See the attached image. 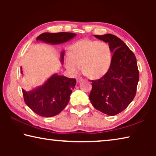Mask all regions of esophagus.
<instances>
[{
    "label": "esophagus",
    "mask_w": 156,
    "mask_h": 156,
    "mask_svg": "<svg viewBox=\"0 0 156 156\" xmlns=\"http://www.w3.org/2000/svg\"><path fill=\"white\" fill-rule=\"evenodd\" d=\"M81 81H83V78H77V83L78 84L80 83Z\"/></svg>",
    "instance_id": "obj_1"
}]
</instances>
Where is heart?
Segmentation results:
<instances>
[{
	"label": "heart",
	"instance_id": "obj_1",
	"mask_svg": "<svg viewBox=\"0 0 156 156\" xmlns=\"http://www.w3.org/2000/svg\"><path fill=\"white\" fill-rule=\"evenodd\" d=\"M112 60V49L107 43L83 39L71 47L70 56L65 58V66L72 74L77 73L81 66L84 75L98 79L107 73Z\"/></svg>",
	"mask_w": 156,
	"mask_h": 156
}]
</instances>
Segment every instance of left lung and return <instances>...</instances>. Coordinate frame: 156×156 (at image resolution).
I'll list each match as a JSON object with an SVG mask.
<instances>
[{
  "label": "left lung",
  "mask_w": 156,
  "mask_h": 156,
  "mask_svg": "<svg viewBox=\"0 0 156 156\" xmlns=\"http://www.w3.org/2000/svg\"><path fill=\"white\" fill-rule=\"evenodd\" d=\"M94 36L108 43L113 53L112 64L103 77L91 80L89 100L95 109L108 115L125 110L136 96L139 72L135 55L113 34Z\"/></svg>",
  "instance_id": "8db88e82"
}]
</instances>
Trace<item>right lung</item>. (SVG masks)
Instances as JSON below:
<instances>
[{
    "instance_id": "right-lung-1",
    "label": "right lung",
    "mask_w": 156,
    "mask_h": 156,
    "mask_svg": "<svg viewBox=\"0 0 156 156\" xmlns=\"http://www.w3.org/2000/svg\"><path fill=\"white\" fill-rule=\"evenodd\" d=\"M76 34L68 32L43 33L36 38L37 41L58 44L72 40ZM65 51L60 53V62H64ZM20 73L23 75L22 67ZM76 80L54 73L42 85L27 91L22 89L26 105L37 114L43 117H52L60 113L69 101L70 95L76 86Z\"/></svg>"
}]
</instances>
